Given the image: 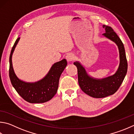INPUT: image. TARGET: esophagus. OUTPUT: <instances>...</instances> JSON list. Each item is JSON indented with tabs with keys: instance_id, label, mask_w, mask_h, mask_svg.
Listing matches in <instances>:
<instances>
[{
	"instance_id": "1",
	"label": "esophagus",
	"mask_w": 134,
	"mask_h": 134,
	"mask_svg": "<svg viewBox=\"0 0 134 134\" xmlns=\"http://www.w3.org/2000/svg\"><path fill=\"white\" fill-rule=\"evenodd\" d=\"M65 58H66V59H67L68 62H71L74 59L75 56H74V55L72 54V53H69V54H68L66 55Z\"/></svg>"
}]
</instances>
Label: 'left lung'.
<instances>
[{"label": "left lung", "instance_id": "8db88e82", "mask_svg": "<svg viewBox=\"0 0 134 134\" xmlns=\"http://www.w3.org/2000/svg\"><path fill=\"white\" fill-rule=\"evenodd\" d=\"M103 27L105 30L103 35L114 42L118 47L120 65L115 73L104 79H94L88 75L80 63H74L77 68L78 81L82 91L88 96L97 98H104L115 93L122 84L128 69L125 51L122 41L111 27L103 25Z\"/></svg>", "mask_w": 134, "mask_h": 134}]
</instances>
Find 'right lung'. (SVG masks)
Returning <instances> with one entry per match:
<instances>
[{
	"label": "right lung",
	"mask_w": 134,
	"mask_h": 134,
	"mask_svg": "<svg viewBox=\"0 0 134 134\" xmlns=\"http://www.w3.org/2000/svg\"><path fill=\"white\" fill-rule=\"evenodd\" d=\"M20 37L12 48L9 57V77L12 86L22 98L30 103H43L50 100L57 93L60 75L67 65L63 59L53 64L46 76L35 82H27L19 79L14 73L12 65V54Z\"/></svg>",
	"instance_id": "obj_1"
}]
</instances>
